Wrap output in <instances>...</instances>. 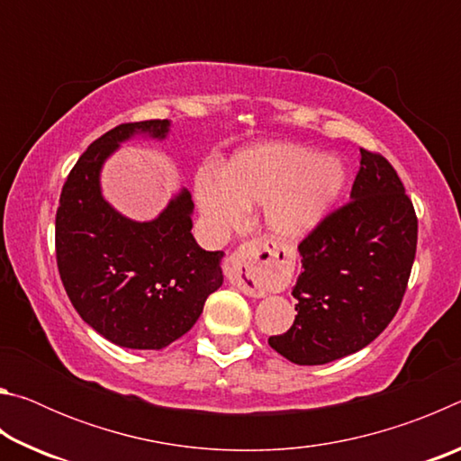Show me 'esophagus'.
<instances>
[{
	"instance_id": "34e87169",
	"label": "esophagus",
	"mask_w": 461,
	"mask_h": 461,
	"mask_svg": "<svg viewBox=\"0 0 461 461\" xmlns=\"http://www.w3.org/2000/svg\"><path fill=\"white\" fill-rule=\"evenodd\" d=\"M272 258H275V249L268 246V241H248L236 254L230 256L228 264H225V275L241 293L249 296H264L267 285H264L262 276L270 268Z\"/></svg>"
}]
</instances>
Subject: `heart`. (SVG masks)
<instances>
[{"mask_svg":"<svg viewBox=\"0 0 461 461\" xmlns=\"http://www.w3.org/2000/svg\"><path fill=\"white\" fill-rule=\"evenodd\" d=\"M346 186V168L333 156L305 146L270 142L244 148L221 175L203 168L194 176V199L213 238H225L262 205V221L283 240L313 231Z\"/></svg>","mask_w":461,"mask_h":461,"instance_id":"heart-1","label":"heart"}]
</instances>
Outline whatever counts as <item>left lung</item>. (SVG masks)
Masks as SVG:
<instances>
[{"instance_id":"8db88e82","label":"left lung","mask_w":461,"mask_h":461,"mask_svg":"<svg viewBox=\"0 0 461 461\" xmlns=\"http://www.w3.org/2000/svg\"><path fill=\"white\" fill-rule=\"evenodd\" d=\"M417 252V215L393 165L360 148L349 203L299 244L294 323L270 348L299 366L360 352L393 321Z\"/></svg>"}]
</instances>
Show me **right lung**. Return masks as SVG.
Wrapping results in <instances>:
<instances>
[{"label":"right lung","instance_id":"add662e5","mask_svg":"<svg viewBox=\"0 0 461 461\" xmlns=\"http://www.w3.org/2000/svg\"><path fill=\"white\" fill-rule=\"evenodd\" d=\"M168 120L122 123L81 154L57 209V264L77 313L120 348L162 349L191 330L223 285V252L194 241L193 201L178 191L158 217L134 221L104 199L101 168L134 136L165 140Z\"/></svg>","mask_w":461,"mask_h":461}]
</instances>
